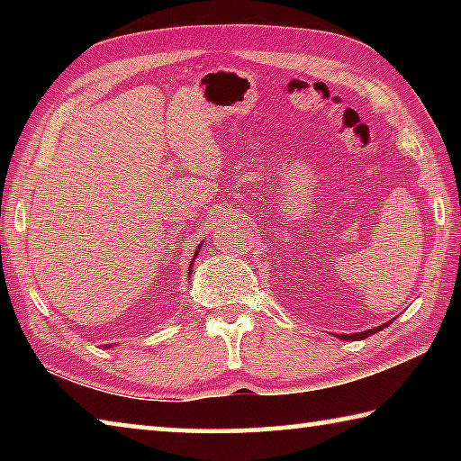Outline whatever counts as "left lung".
<instances>
[{"instance_id": "left-lung-1", "label": "left lung", "mask_w": 461, "mask_h": 461, "mask_svg": "<svg viewBox=\"0 0 461 461\" xmlns=\"http://www.w3.org/2000/svg\"><path fill=\"white\" fill-rule=\"evenodd\" d=\"M390 325V321L388 323H384V325H378V327H372V330H368V331H360V333H346V335H335V338H339V339H346V341H357V339H366V338H370V335H374L376 331H380V330H384V327H388Z\"/></svg>"}]
</instances>
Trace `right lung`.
<instances>
[{"mask_svg": "<svg viewBox=\"0 0 461 461\" xmlns=\"http://www.w3.org/2000/svg\"><path fill=\"white\" fill-rule=\"evenodd\" d=\"M199 249H201V244H199V248H197V249H194V256H193V260H191V264H189V275H191V272H193V262L197 260V256H199ZM107 348H109V346H107Z\"/></svg>", "mask_w": 461, "mask_h": 461, "instance_id": "add662e5", "label": "right lung"}]
</instances>
